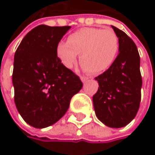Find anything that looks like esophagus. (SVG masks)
<instances>
[{
    "label": "esophagus",
    "instance_id": "obj_1",
    "mask_svg": "<svg viewBox=\"0 0 155 155\" xmlns=\"http://www.w3.org/2000/svg\"><path fill=\"white\" fill-rule=\"evenodd\" d=\"M89 79H90V77H87V76H81V80L83 83L87 82L89 81Z\"/></svg>",
    "mask_w": 155,
    "mask_h": 155
}]
</instances>
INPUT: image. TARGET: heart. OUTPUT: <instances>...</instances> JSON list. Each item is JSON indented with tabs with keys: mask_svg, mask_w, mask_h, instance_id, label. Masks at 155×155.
<instances>
[{
	"mask_svg": "<svg viewBox=\"0 0 155 155\" xmlns=\"http://www.w3.org/2000/svg\"><path fill=\"white\" fill-rule=\"evenodd\" d=\"M119 51L118 38L112 29L83 28L68 37L67 42L61 41L56 47V54L66 68L77 62L91 74H101L109 69Z\"/></svg>",
	"mask_w": 155,
	"mask_h": 155,
	"instance_id": "obj_1",
	"label": "heart"
}]
</instances>
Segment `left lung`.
Wrapping results in <instances>:
<instances>
[{"label": "left lung", "mask_w": 155, "mask_h": 155, "mask_svg": "<svg viewBox=\"0 0 155 155\" xmlns=\"http://www.w3.org/2000/svg\"><path fill=\"white\" fill-rule=\"evenodd\" d=\"M111 27L118 38L119 54L112 66L95 78L100 87L92 101L97 117L107 127L119 128L129 124L138 111L142 77L136 44L124 31Z\"/></svg>", "instance_id": "left-lung-1"}]
</instances>
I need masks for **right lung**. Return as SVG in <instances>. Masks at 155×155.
Masks as SVG:
<instances>
[{
    "label": "right lung",
    "instance_id": "right-lung-1",
    "mask_svg": "<svg viewBox=\"0 0 155 155\" xmlns=\"http://www.w3.org/2000/svg\"><path fill=\"white\" fill-rule=\"evenodd\" d=\"M70 26L39 25L22 39L14 55L12 83L16 108L31 127L45 128L67 111L82 88L74 72L60 62L56 47Z\"/></svg>",
    "mask_w": 155,
    "mask_h": 155
}]
</instances>
